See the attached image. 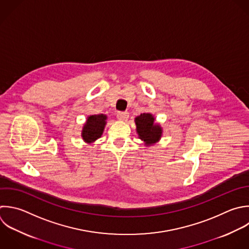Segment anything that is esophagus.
<instances>
[{
	"instance_id": "obj_1",
	"label": "esophagus",
	"mask_w": 249,
	"mask_h": 249,
	"mask_svg": "<svg viewBox=\"0 0 249 249\" xmlns=\"http://www.w3.org/2000/svg\"><path fill=\"white\" fill-rule=\"evenodd\" d=\"M128 113L127 112H119L117 114V118L119 121H122V122H124L128 119Z\"/></svg>"
}]
</instances>
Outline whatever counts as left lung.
Wrapping results in <instances>:
<instances>
[{"label":"left lung","mask_w":249,"mask_h":249,"mask_svg":"<svg viewBox=\"0 0 249 249\" xmlns=\"http://www.w3.org/2000/svg\"><path fill=\"white\" fill-rule=\"evenodd\" d=\"M136 124V130L141 140L145 142V145L149 146L157 143L162 134V128L159 124H155V118L150 113H143L137 116L134 120Z\"/></svg>","instance_id":"obj_1"}]
</instances>
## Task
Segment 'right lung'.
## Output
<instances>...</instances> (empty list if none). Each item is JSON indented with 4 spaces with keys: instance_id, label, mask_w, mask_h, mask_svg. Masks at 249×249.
<instances>
[{
    "instance_id": "add662e5",
    "label": "right lung",
    "mask_w": 249,
    "mask_h": 249,
    "mask_svg": "<svg viewBox=\"0 0 249 249\" xmlns=\"http://www.w3.org/2000/svg\"><path fill=\"white\" fill-rule=\"evenodd\" d=\"M107 116L103 114L91 115L88 117L82 130V137L85 142L92 143L101 137L106 125Z\"/></svg>"
}]
</instances>
